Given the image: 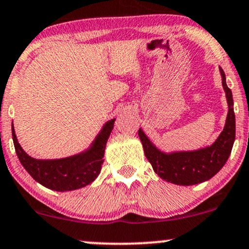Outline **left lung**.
Wrapping results in <instances>:
<instances>
[{
  "instance_id": "obj_1",
  "label": "left lung",
  "mask_w": 249,
  "mask_h": 249,
  "mask_svg": "<svg viewBox=\"0 0 249 249\" xmlns=\"http://www.w3.org/2000/svg\"><path fill=\"white\" fill-rule=\"evenodd\" d=\"M220 73L229 104V114L224 130L212 145L195 151L165 154L155 147L142 129H139L145 157L153 165L154 171L166 182L177 185H195L203 183L214 176L229 160L235 140V115L232 92L226 85L223 69H220Z\"/></svg>"
}]
</instances>
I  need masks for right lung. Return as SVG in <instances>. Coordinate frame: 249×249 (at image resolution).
Instances as JSON below:
<instances>
[{"label":"right lung","mask_w":249,"mask_h":249,"mask_svg":"<svg viewBox=\"0 0 249 249\" xmlns=\"http://www.w3.org/2000/svg\"><path fill=\"white\" fill-rule=\"evenodd\" d=\"M114 121L110 120L104 125L102 130L92 147L85 153L60 160H35L23 150L17 141L14 124H11L13 141L19 162L36 182L54 191H71L89 185L100 174L104 163L105 148Z\"/></svg>","instance_id":"add662e5"}]
</instances>
